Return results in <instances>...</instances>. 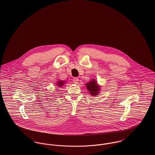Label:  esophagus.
I'll use <instances>...</instances> for the list:
<instances>
[{
    "instance_id": "esophagus-1",
    "label": "esophagus",
    "mask_w": 155,
    "mask_h": 155,
    "mask_svg": "<svg viewBox=\"0 0 155 155\" xmlns=\"http://www.w3.org/2000/svg\"><path fill=\"white\" fill-rule=\"evenodd\" d=\"M78 78H73V82H74V83H75V84H77L78 83Z\"/></svg>"
}]
</instances>
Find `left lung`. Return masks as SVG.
Returning <instances> with one entry per match:
<instances>
[{
    "label": "left lung",
    "mask_w": 155,
    "mask_h": 155,
    "mask_svg": "<svg viewBox=\"0 0 155 155\" xmlns=\"http://www.w3.org/2000/svg\"><path fill=\"white\" fill-rule=\"evenodd\" d=\"M86 87L87 90L90 92V93L93 96L97 95L99 93V90H100L99 87L97 86V83L94 80H92V81L87 83Z\"/></svg>",
    "instance_id": "obj_1"
}]
</instances>
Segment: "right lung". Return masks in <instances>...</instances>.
I'll list each match as a JSON object with an SVG mask.
<instances>
[{
  "label": "right lung",
  "mask_w": 155,
  "mask_h": 155,
  "mask_svg": "<svg viewBox=\"0 0 155 155\" xmlns=\"http://www.w3.org/2000/svg\"><path fill=\"white\" fill-rule=\"evenodd\" d=\"M65 83V82L64 81H58V86H59V87H61L62 86H64V84H64Z\"/></svg>",
  "instance_id": "obj_1"
}]
</instances>
